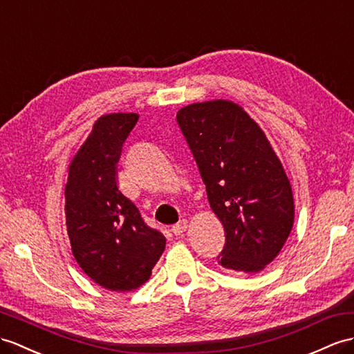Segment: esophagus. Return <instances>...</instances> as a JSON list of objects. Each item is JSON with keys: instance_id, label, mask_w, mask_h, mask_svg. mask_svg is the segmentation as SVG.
<instances>
[{"instance_id": "obj_1", "label": "esophagus", "mask_w": 354, "mask_h": 354, "mask_svg": "<svg viewBox=\"0 0 354 354\" xmlns=\"http://www.w3.org/2000/svg\"><path fill=\"white\" fill-rule=\"evenodd\" d=\"M186 228H187V222H186V221H180V222L176 223V225H172L171 231L174 232L176 236H182L183 232L186 231Z\"/></svg>"}]
</instances>
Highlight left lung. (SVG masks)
I'll return each mask as SVG.
<instances>
[{
  "mask_svg": "<svg viewBox=\"0 0 354 354\" xmlns=\"http://www.w3.org/2000/svg\"><path fill=\"white\" fill-rule=\"evenodd\" d=\"M176 118L225 230L218 263L236 272L263 270L279 254L295 222L281 160L260 126L236 103H192Z\"/></svg>",
  "mask_w": 354,
  "mask_h": 354,
  "instance_id": "left-lung-1",
  "label": "left lung"
}]
</instances>
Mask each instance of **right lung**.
I'll use <instances>...</instances> for the list:
<instances>
[{
    "label": "right lung",
    "mask_w": 354,
    "mask_h": 354,
    "mask_svg": "<svg viewBox=\"0 0 354 354\" xmlns=\"http://www.w3.org/2000/svg\"><path fill=\"white\" fill-rule=\"evenodd\" d=\"M138 117H100L72 160L66 185V225L75 260L111 291L142 286L167 243L117 186V162Z\"/></svg>",
    "instance_id": "obj_1"
}]
</instances>
